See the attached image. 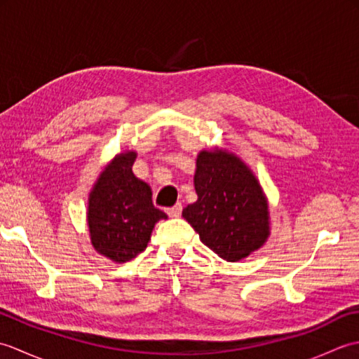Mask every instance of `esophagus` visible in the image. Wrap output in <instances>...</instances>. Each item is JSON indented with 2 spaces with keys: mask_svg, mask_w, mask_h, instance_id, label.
<instances>
[{
  "mask_svg": "<svg viewBox=\"0 0 359 359\" xmlns=\"http://www.w3.org/2000/svg\"><path fill=\"white\" fill-rule=\"evenodd\" d=\"M166 212H168V216H170V217H179L180 212H182V205L180 203H175L174 207L168 208Z\"/></svg>",
  "mask_w": 359,
  "mask_h": 359,
  "instance_id": "esophagus-1",
  "label": "esophagus"
}]
</instances>
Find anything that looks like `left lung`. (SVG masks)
<instances>
[{
    "label": "left lung",
    "mask_w": 359,
    "mask_h": 359,
    "mask_svg": "<svg viewBox=\"0 0 359 359\" xmlns=\"http://www.w3.org/2000/svg\"><path fill=\"white\" fill-rule=\"evenodd\" d=\"M194 188L197 201L182 216L219 257L238 262L270 238L269 199L251 168L233 151L202 149Z\"/></svg>",
    "instance_id": "left-lung-1"
}]
</instances>
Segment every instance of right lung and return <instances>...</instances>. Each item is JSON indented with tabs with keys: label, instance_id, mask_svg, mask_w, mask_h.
Instances as JSON below:
<instances>
[{
	"label": "right lung",
	"instance_id": "add662e5",
	"mask_svg": "<svg viewBox=\"0 0 359 359\" xmlns=\"http://www.w3.org/2000/svg\"><path fill=\"white\" fill-rule=\"evenodd\" d=\"M135 151H123L98 174L88 197L89 238L98 255L116 264L147 248L154 225L168 216L152 205L147 182L135 177Z\"/></svg>",
	"mask_w": 359,
	"mask_h": 359
}]
</instances>
